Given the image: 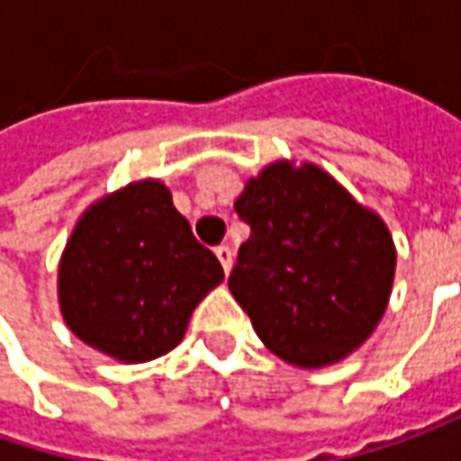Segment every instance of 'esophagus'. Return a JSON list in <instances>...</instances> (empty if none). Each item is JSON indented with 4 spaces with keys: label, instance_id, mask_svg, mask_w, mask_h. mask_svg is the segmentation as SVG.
Returning a JSON list of instances; mask_svg holds the SVG:
<instances>
[{
    "label": "esophagus",
    "instance_id": "34e87169",
    "mask_svg": "<svg viewBox=\"0 0 461 461\" xmlns=\"http://www.w3.org/2000/svg\"><path fill=\"white\" fill-rule=\"evenodd\" d=\"M216 258H219V263H221V268H224V273H230L231 270V260H234V255H231V248L230 245H219L216 248Z\"/></svg>",
    "mask_w": 461,
    "mask_h": 461
}]
</instances>
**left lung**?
<instances>
[{
    "label": "left lung",
    "instance_id": "8db88e82",
    "mask_svg": "<svg viewBox=\"0 0 461 461\" xmlns=\"http://www.w3.org/2000/svg\"><path fill=\"white\" fill-rule=\"evenodd\" d=\"M234 211L250 224L231 296L278 358L320 369L358 348L387 310L397 252L387 224L317 165L273 162Z\"/></svg>",
    "mask_w": 461,
    "mask_h": 461
}]
</instances>
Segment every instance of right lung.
Returning <instances> with one entry per match:
<instances>
[{
  "mask_svg": "<svg viewBox=\"0 0 461 461\" xmlns=\"http://www.w3.org/2000/svg\"><path fill=\"white\" fill-rule=\"evenodd\" d=\"M224 281L159 180H139L92 203L59 263L69 330L123 364L165 356L198 302Z\"/></svg>",
  "mask_w": 461,
  "mask_h": 461,
  "instance_id": "right-lung-1",
  "label": "right lung"
}]
</instances>
